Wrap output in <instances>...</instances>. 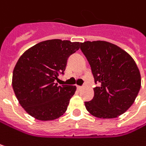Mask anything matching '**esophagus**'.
<instances>
[{
	"label": "esophagus",
	"instance_id": "34e87169",
	"mask_svg": "<svg viewBox=\"0 0 146 146\" xmlns=\"http://www.w3.org/2000/svg\"><path fill=\"white\" fill-rule=\"evenodd\" d=\"M76 87H77V89H78L79 90H81V89L83 88V87H82V86H76Z\"/></svg>",
	"mask_w": 146,
	"mask_h": 146
}]
</instances>
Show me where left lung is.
Instances as JSON below:
<instances>
[{
  "label": "left lung",
  "mask_w": 146,
  "mask_h": 146,
  "mask_svg": "<svg viewBox=\"0 0 146 146\" xmlns=\"http://www.w3.org/2000/svg\"><path fill=\"white\" fill-rule=\"evenodd\" d=\"M80 50L89 61L95 83L94 97L85 102L89 112L112 119L130 108L141 89V74L135 60L119 46L107 41H86Z\"/></svg>",
  "instance_id": "left-lung-1"
}]
</instances>
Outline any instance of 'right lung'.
<instances>
[{"label": "right lung", "mask_w": 146, "mask_h": 146, "mask_svg": "<svg viewBox=\"0 0 146 146\" xmlns=\"http://www.w3.org/2000/svg\"><path fill=\"white\" fill-rule=\"evenodd\" d=\"M80 42L59 39L40 42L19 58L13 70L12 87L21 106L39 120H52L67 110L75 94L74 86H58L54 81L64 75L70 55Z\"/></svg>", "instance_id": "right-lung-1"}]
</instances>
